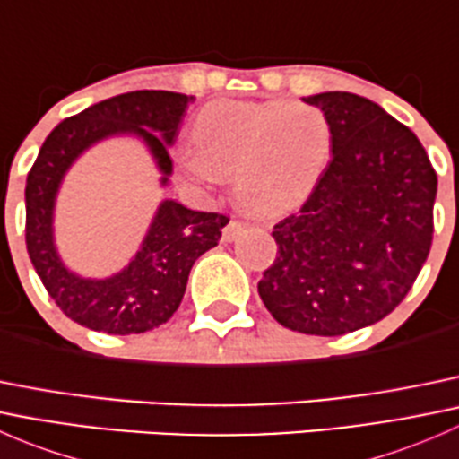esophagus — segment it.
Segmentation results:
<instances>
[{"instance_id":"1","label":"esophagus","mask_w":459,"mask_h":459,"mask_svg":"<svg viewBox=\"0 0 459 459\" xmlns=\"http://www.w3.org/2000/svg\"><path fill=\"white\" fill-rule=\"evenodd\" d=\"M247 229V224L239 220H230L229 224L224 226V230H221V235H224L226 242H233V239H238L239 235H242V230Z\"/></svg>"}]
</instances>
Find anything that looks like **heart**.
I'll return each instance as SVG.
<instances>
[{"label": "heart", "mask_w": 459, "mask_h": 459, "mask_svg": "<svg viewBox=\"0 0 459 459\" xmlns=\"http://www.w3.org/2000/svg\"><path fill=\"white\" fill-rule=\"evenodd\" d=\"M179 169L197 184L235 179L239 200L259 215L302 202L328 166L333 133L317 106L215 101L191 124Z\"/></svg>", "instance_id": "obj_1"}]
</instances>
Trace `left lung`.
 Returning <instances> with one entry per match:
<instances>
[{"label": "left lung", "mask_w": 459, "mask_h": 459, "mask_svg": "<svg viewBox=\"0 0 459 459\" xmlns=\"http://www.w3.org/2000/svg\"><path fill=\"white\" fill-rule=\"evenodd\" d=\"M333 157L298 212L273 226L277 257L257 290L281 326L344 335L386 317L433 242L437 173L409 126L353 92L307 97Z\"/></svg>", "instance_id": "8db88e82"}]
</instances>
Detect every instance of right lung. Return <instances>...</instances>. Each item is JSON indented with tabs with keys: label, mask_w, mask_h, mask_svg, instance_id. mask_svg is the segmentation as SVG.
I'll return each mask as SVG.
<instances>
[{
	"label": "right lung",
	"mask_w": 459,
	"mask_h": 459,
	"mask_svg": "<svg viewBox=\"0 0 459 459\" xmlns=\"http://www.w3.org/2000/svg\"><path fill=\"white\" fill-rule=\"evenodd\" d=\"M195 97L170 91H133L92 104L64 119L41 143L26 178V248L41 284L73 322L110 335H133L173 317L195 259L217 247L229 217L200 212L166 200L157 211L142 251L108 280H82L64 268L53 244V204L68 166L91 143L135 133L151 148L169 182V143Z\"/></svg>",
	"instance_id": "1"
}]
</instances>
